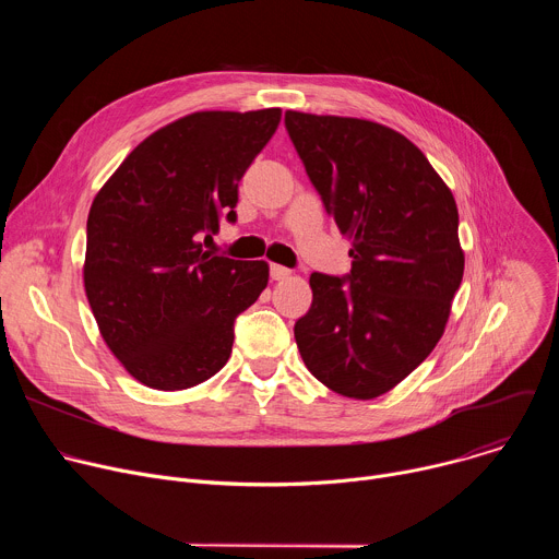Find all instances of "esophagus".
I'll return each instance as SVG.
<instances>
[{
	"instance_id": "1",
	"label": "esophagus",
	"mask_w": 559,
	"mask_h": 559,
	"mask_svg": "<svg viewBox=\"0 0 559 559\" xmlns=\"http://www.w3.org/2000/svg\"><path fill=\"white\" fill-rule=\"evenodd\" d=\"M270 276H272V281H285L292 276V270H287L283 265H270Z\"/></svg>"
}]
</instances>
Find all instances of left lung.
I'll return each mask as SVG.
<instances>
[{
    "instance_id": "obj_1",
    "label": "left lung",
    "mask_w": 559,
    "mask_h": 559,
    "mask_svg": "<svg viewBox=\"0 0 559 559\" xmlns=\"http://www.w3.org/2000/svg\"><path fill=\"white\" fill-rule=\"evenodd\" d=\"M285 128L341 234L352 272L309 276L294 325L302 362L332 391L371 401L438 345L462 283L457 207L427 156L386 126L287 110Z\"/></svg>"
}]
</instances>
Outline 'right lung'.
Returning <instances> with one entry per match:
<instances>
[{
    "label": "right lung",
    "mask_w": 559,
    "mask_h": 559,
    "mask_svg": "<svg viewBox=\"0 0 559 559\" xmlns=\"http://www.w3.org/2000/svg\"><path fill=\"white\" fill-rule=\"evenodd\" d=\"M281 108L205 110L141 141L88 214L84 285L99 332L145 386L179 391L229 358L234 321L267 287L265 261L203 250L236 221L238 181L272 139Z\"/></svg>",
    "instance_id": "right-lung-1"
}]
</instances>
